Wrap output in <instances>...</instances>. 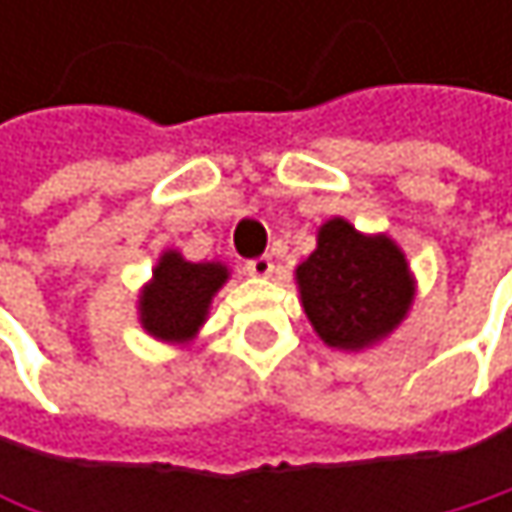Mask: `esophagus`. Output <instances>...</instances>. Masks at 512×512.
<instances>
[{
  "label": "esophagus",
  "mask_w": 512,
  "mask_h": 512,
  "mask_svg": "<svg viewBox=\"0 0 512 512\" xmlns=\"http://www.w3.org/2000/svg\"><path fill=\"white\" fill-rule=\"evenodd\" d=\"M246 269H249V275L266 278V275H272L275 263H272V257H269V255H260V257H252V260L246 263Z\"/></svg>",
  "instance_id": "obj_1"
}]
</instances>
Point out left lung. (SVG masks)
<instances>
[{
  "label": "left lung",
  "instance_id": "1",
  "mask_svg": "<svg viewBox=\"0 0 512 512\" xmlns=\"http://www.w3.org/2000/svg\"><path fill=\"white\" fill-rule=\"evenodd\" d=\"M305 314L338 350H361L388 335L412 305V275L388 237H361L344 219L320 228L317 252L296 269Z\"/></svg>",
  "mask_w": 512,
  "mask_h": 512
}]
</instances>
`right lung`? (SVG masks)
<instances>
[{"mask_svg": "<svg viewBox=\"0 0 512 512\" xmlns=\"http://www.w3.org/2000/svg\"><path fill=\"white\" fill-rule=\"evenodd\" d=\"M225 278L228 269L222 263H189L177 252H165L139 302L142 326L159 341L192 338Z\"/></svg>", "mask_w": 512, "mask_h": 512, "instance_id": "right-lung-1", "label": "right lung"}]
</instances>
